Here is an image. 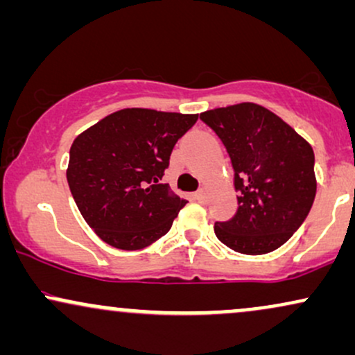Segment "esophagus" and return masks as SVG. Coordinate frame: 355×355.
<instances>
[{"label":"esophagus","mask_w":355,"mask_h":355,"mask_svg":"<svg viewBox=\"0 0 355 355\" xmlns=\"http://www.w3.org/2000/svg\"><path fill=\"white\" fill-rule=\"evenodd\" d=\"M195 198H197L198 202H205L207 200V191H205V189L198 190L197 193H195Z\"/></svg>","instance_id":"34e87169"}]
</instances>
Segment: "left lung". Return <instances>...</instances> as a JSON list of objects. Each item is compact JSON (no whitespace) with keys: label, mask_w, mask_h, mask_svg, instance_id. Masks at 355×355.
<instances>
[{"label":"left lung","mask_w":355,"mask_h":355,"mask_svg":"<svg viewBox=\"0 0 355 355\" xmlns=\"http://www.w3.org/2000/svg\"><path fill=\"white\" fill-rule=\"evenodd\" d=\"M234 166L237 214L215 222L232 250L262 255L284 245L307 218L315 198L312 146L270 110L239 103L203 112Z\"/></svg>","instance_id":"1"}]
</instances>
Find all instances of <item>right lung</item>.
I'll return each instance as SVG.
<instances>
[{
    "label": "right lung",
    "mask_w": 355,
    "mask_h": 355,
    "mask_svg": "<svg viewBox=\"0 0 355 355\" xmlns=\"http://www.w3.org/2000/svg\"><path fill=\"white\" fill-rule=\"evenodd\" d=\"M198 115L125 108L73 141L67 180L80 214L108 245L138 250L164 237L187 200L160 183Z\"/></svg>",
    "instance_id": "obj_1"
}]
</instances>
